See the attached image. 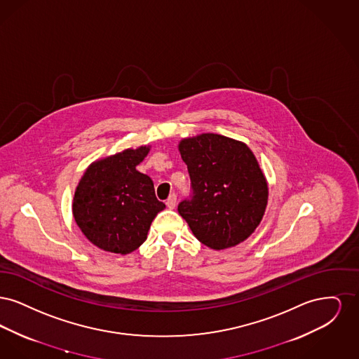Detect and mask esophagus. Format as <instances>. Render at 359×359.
I'll return each instance as SVG.
<instances>
[{
  "label": "esophagus",
  "mask_w": 359,
  "mask_h": 359,
  "mask_svg": "<svg viewBox=\"0 0 359 359\" xmlns=\"http://www.w3.org/2000/svg\"><path fill=\"white\" fill-rule=\"evenodd\" d=\"M165 205L168 208H175L176 207V195L175 194H171L170 196H168V199H167V202H165Z\"/></svg>",
  "instance_id": "esophagus-1"
}]
</instances>
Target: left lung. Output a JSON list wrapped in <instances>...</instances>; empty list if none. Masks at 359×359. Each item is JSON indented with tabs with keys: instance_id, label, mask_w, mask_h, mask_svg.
Returning a JSON list of instances; mask_svg holds the SVG:
<instances>
[{
	"instance_id": "left-lung-1",
	"label": "left lung",
	"mask_w": 359,
	"mask_h": 359,
	"mask_svg": "<svg viewBox=\"0 0 359 359\" xmlns=\"http://www.w3.org/2000/svg\"><path fill=\"white\" fill-rule=\"evenodd\" d=\"M187 164L191 195L177 205L194 236L221 250L248 238L261 222L268 184L243 142L205 133L179 144Z\"/></svg>"
}]
</instances>
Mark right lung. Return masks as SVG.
I'll use <instances>...</instances> for the list:
<instances>
[{
	"label": "right lung",
	"mask_w": 359,
	"mask_h": 359,
	"mask_svg": "<svg viewBox=\"0 0 359 359\" xmlns=\"http://www.w3.org/2000/svg\"><path fill=\"white\" fill-rule=\"evenodd\" d=\"M148 152V147H140L104 157L81 179L72 214L86 238L100 249L118 255L136 250L165 208L156 198L152 179L136 170Z\"/></svg>",
	"instance_id": "obj_1"
}]
</instances>
